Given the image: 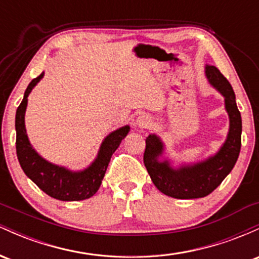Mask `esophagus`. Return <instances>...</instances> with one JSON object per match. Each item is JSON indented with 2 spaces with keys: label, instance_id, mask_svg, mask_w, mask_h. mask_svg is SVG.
Returning <instances> with one entry per match:
<instances>
[{
  "label": "esophagus",
  "instance_id": "esophagus-1",
  "mask_svg": "<svg viewBox=\"0 0 259 259\" xmlns=\"http://www.w3.org/2000/svg\"><path fill=\"white\" fill-rule=\"evenodd\" d=\"M136 125L139 127H142V129H146V127H150L152 125V119H151L148 115H145V114H141L140 117L138 118V120H136Z\"/></svg>",
  "mask_w": 259,
  "mask_h": 259
}]
</instances>
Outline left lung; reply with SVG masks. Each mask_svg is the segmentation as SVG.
Segmentation results:
<instances>
[{
    "label": "left lung",
    "mask_w": 259,
    "mask_h": 259,
    "mask_svg": "<svg viewBox=\"0 0 259 259\" xmlns=\"http://www.w3.org/2000/svg\"><path fill=\"white\" fill-rule=\"evenodd\" d=\"M206 75L208 81L224 96L230 120L228 138L221 150L203 162L174 169L168 160H159L163 144L158 136L146 138L144 163L152 183L164 195L180 200L201 198L214 191L234 168L241 148L242 121L233 88L214 65H206Z\"/></svg>",
    "instance_id": "obj_1"
}]
</instances>
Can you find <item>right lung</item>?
Segmentation results:
<instances>
[{"instance_id":"add662e5","label":"right lung","mask_w":259,"mask_h":259,"mask_svg":"<svg viewBox=\"0 0 259 259\" xmlns=\"http://www.w3.org/2000/svg\"><path fill=\"white\" fill-rule=\"evenodd\" d=\"M42 76L44 73H41L37 78L31 80L24 92V99L17 108L16 148L18 160L26 177L34 181L45 194L61 201L86 200L100 189L112 154L120 145L121 140L127 135L130 127L125 125L109 134L101 145L97 158L84 170L72 171L47 162L31 147L24 123L28 96Z\"/></svg>"}]
</instances>
